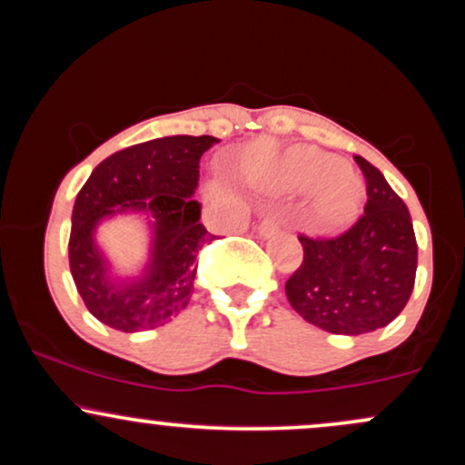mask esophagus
<instances>
[{"label": "esophagus", "instance_id": "1", "mask_svg": "<svg viewBox=\"0 0 465 465\" xmlns=\"http://www.w3.org/2000/svg\"><path fill=\"white\" fill-rule=\"evenodd\" d=\"M277 229H280V218L271 214V216H264L262 218V223H260L258 232H260V236H273Z\"/></svg>", "mask_w": 465, "mask_h": 465}]
</instances>
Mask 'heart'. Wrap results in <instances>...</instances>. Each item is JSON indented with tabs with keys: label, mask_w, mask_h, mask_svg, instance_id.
<instances>
[{
	"label": "heart",
	"mask_w": 465,
	"mask_h": 465,
	"mask_svg": "<svg viewBox=\"0 0 465 465\" xmlns=\"http://www.w3.org/2000/svg\"><path fill=\"white\" fill-rule=\"evenodd\" d=\"M319 183L322 185L311 205L312 225L323 232H334L354 223L362 210L361 179L332 154L314 148H295L286 154L280 168L282 188L306 192Z\"/></svg>",
	"instance_id": "heart-1"
}]
</instances>
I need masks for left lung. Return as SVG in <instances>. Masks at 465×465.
Returning a JSON list of instances; mask_svg holds the SVG:
<instances>
[{"instance_id":"left-lung-1","label":"left lung","mask_w":465,"mask_h":465,"mask_svg":"<svg viewBox=\"0 0 465 465\" xmlns=\"http://www.w3.org/2000/svg\"><path fill=\"white\" fill-rule=\"evenodd\" d=\"M365 214L336 238L300 236L303 262L286 282L291 306L332 334L385 328L407 306L418 269L411 214L381 170L356 154Z\"/></svg>"}]
</instances>
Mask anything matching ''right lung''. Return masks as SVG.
<instances>
[{
  "label": "right lung",
  "mask_w": 465,
  "mask_h": 465,
  "mask_svg": "<svg viewBox=\"0 0 465 465\" xmlns=\"http://www.w3.org/2000/svg\"><path fill=\"white\" fill-rule=\"evenodd\" d=\"M221 140L212 135L159 137L114 153L95 165L78 192L69 233V269L84 306L120 332L173 322L194 291L199 251L216 236L201 223L199 162ZM143 211L153 218L152 258L140 278L115 282L94 244L103 217Z\"/></svg>",
  "instance_id": "1"
}]
</instances>
